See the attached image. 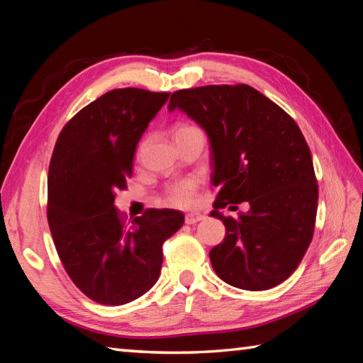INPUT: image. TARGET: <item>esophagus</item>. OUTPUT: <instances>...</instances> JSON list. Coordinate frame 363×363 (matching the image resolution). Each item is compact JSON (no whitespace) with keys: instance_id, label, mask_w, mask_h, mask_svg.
<instances>
[{"instance_id":"esophagus-1","label":"esophagus","mask_w":363,"mask_h":363,"mask_svg":"<svg viewBox=\"0 0 363 363\" xmlns=\"http://www.w3.org/2000/svg\"><path fill=\"white\" fill-rule=\"evenodd\" d=\"M206 217L203 213H199V212H190V213H187L186 215V223L187 225H195V223H198V221H201V220H204Z\"/></svg>"}]
</instances>
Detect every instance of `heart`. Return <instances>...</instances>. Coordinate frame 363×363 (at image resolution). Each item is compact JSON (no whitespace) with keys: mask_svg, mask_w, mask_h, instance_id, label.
<instances>
[{"mask_svg":"<svg viewBox=\"0 0 363 363\" xmlns=\"http://www.w3.org/2000/svg\"><path fill=\"white\" fill-rule=\"evenodd\" d=\"M194 126L189 125H177L174 128V135L181 134L184 130L191 129ZM199 187H201V177L199 176H187L182 179H177L172 184H168L164 190V199L165 204L176 206V207H191L195 206L199 196Z\"/></svg>","mask_w":363,"mask_h":363,"instance_id":"b5f03b06","label":"heart"}]
</instances>
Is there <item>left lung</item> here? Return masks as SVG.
<instances>
[{"label":"left lung","instance_id":"8db88e82","mask_svg":"<svg viewBox=\"0 0 363 363\" xmlns=\"http://www.w3.org/2000/svg\"><path fill=\"white\" fill-rule=\"evenodd\" d=\"M181 109L211 142L212 217L226 226L209 256L220 279L237 289L276 287L298 268L313 237L318 184L312 154L290 115L246 84L177 90L168 111ZM248 202L225 218L220 208ZM231 206L230 208H232Z\"/></svg>","mask_w":363,"mask_h":363}]
</instances>
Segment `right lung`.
Segmentation results:
<instances>
[{
	"label": "right lung",
	"instance_id": "1",
	"mask_svg": "<svg viewBox=\"0 0 363 363\" xmlns=\"http://www.w3.org/2000/svg\"><path fill=\"white\" fill-rule=\"evenodd\" d=\"M169 94L115 89L60 130L48 172V225L60 262L91 301L121 306L159 279L162 245L184 225L173 209H146L126 221L113 206L125 190L145 129Z\"/></svg>",
	"mask_w": 363,
	"mask_h": 363
}]
</instances>
